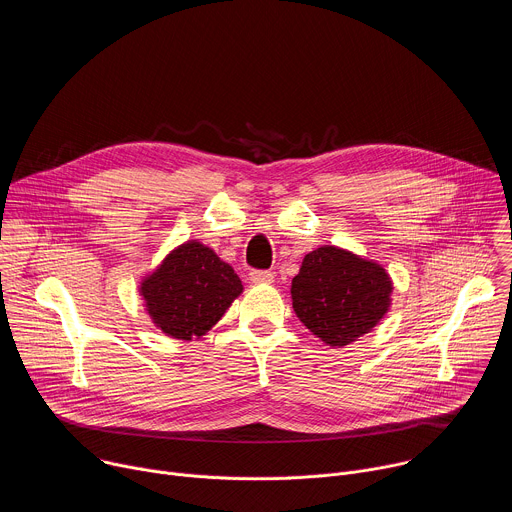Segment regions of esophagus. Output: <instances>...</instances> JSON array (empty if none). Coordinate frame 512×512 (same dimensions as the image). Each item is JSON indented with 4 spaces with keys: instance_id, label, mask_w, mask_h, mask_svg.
I'll list each match as a JSON object with an SVG mask.
<instances>
[{
    "instance_id": "34e87169",
    "label": "esophagus",
    "mask_w": 512,
    "mask_h": 512,
    "mask_svg": "<svg viewBox=\"0 0 512 512\" xmlns=\"http://www.w3.org/2000/svg\"><path fill=\"white\" fill-rule=\"evenodd\" d=\"M249 275H251L253 283H261V285L273 283V273L271 271H251Z\"/></svg>"
}]
</instances>
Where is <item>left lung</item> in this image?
<instances>
[{
  "label": "left lung",
  "instance_id": "8db88e82",
  "mask_svg": "<svg viewBox=\"0 0 512 512\" xmlns=\"http://www.w3.org/2000/svg\"><path fill=\"white\" fill-rule=\"evenodd\" d=\"M393 279L387 269L352 251L322 245L291 279V306L326 346L344 348L369 334L389 312Z\"/></svg>",
  "mask_w": 512,
  "mask_h": 512
}]
</instances>
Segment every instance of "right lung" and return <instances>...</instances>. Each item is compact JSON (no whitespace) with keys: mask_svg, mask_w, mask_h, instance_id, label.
Here are the masks:
<instances>
[{"mask_svg":"<svg viewBox=\"0 0 512 512\" xmlns=\"http://www.w3.org/2000/svg\"><path fill=\"white\" fill-rule=\"evenodd\" d=\"M154 326L176 340L202 338L243 294L235 269L200 241L172 249L139 281Z\"/></svg>","mask_w":512,"mask_h":512,"instance_id":"right-lung-1","label":"right lung"}]
</instances>
